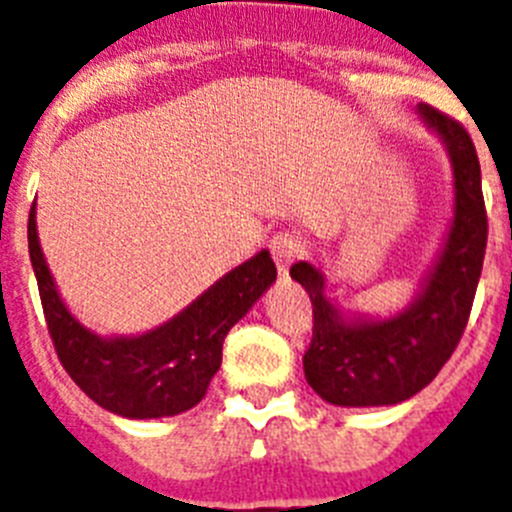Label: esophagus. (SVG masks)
<instances>
[{
  "label": "esophagus",
  "mask_w": 512,
  "mask_h": 512,
  "mask_svg": "<svg viewBox=\"0 0 512 512\" xmlns=\"http://www.w3.org/2000/svg\"><path fill=\"white\" fill-rule=\"evenodd\" d=\"M269 248H272V256H275L277 267H280V275L285 277L288 275L290 264L301 256V243H298V237L288 235V232H285V235H277L272 237Z\"/></svg>",
  "instance_id": "34e87169"
}]
</instances>
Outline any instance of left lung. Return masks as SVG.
<instances>
[{
    "label": "left lung",
    "instance_id": "left-lung-1",
    "mask_svg": "<svg viewBox=\"0 0 512 512\" xmlns=\"http://www.w3.org/2000/svg\"><path fill=\"white\" fill-rule=\"evenodd\" d=\"M415 113L449 155L452 219L410 304L383 317L359 312L330 296L320 267L309 261L290 267L314 306L306 383L335 407H388L423 391L460 343L484 267L486 211L476 147L463 126L431 105L420 102Z\"/></svg>",
    "mask_w": 512,
    "mask_h": 512
}]
</instances>
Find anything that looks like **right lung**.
<instances>
[{
  "mask_svg": "<svg viewBox=\"0 0 512 512\" xmlns=\"http://www.w3.org/2000/svg\"><path fill=\"white\" fill-rule=\"evenodd\" d=\"M28 253L55 351L73 383L102 410L129 420L174 418L206 396L235 322L277 280L267 248L237 264L182 312L137 335H100L65 306L44 259L36 206L28 216Z\"/></svg>",
  "mask_w": 512,
  "mask_h": 512,
  "instance_id": "add662e5",
  "label": "right lung"
}]
</instances>
